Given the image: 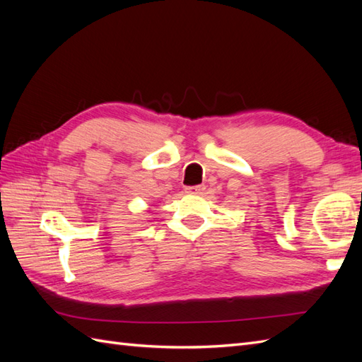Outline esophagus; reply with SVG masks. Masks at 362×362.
I'll return each instance as SVG.
<instances>
[{
	"label": "esophagus",
	"instance_id": "1",
	"mask_svg": "<svg viewBox=\"0 0 362 362\" xmlns=\"http://www.w3.org/2000/svg\"><path fill=\"white\" fill-rule=\"evenodd\" d=\"M185 191H187L188 194H202L203 191H205V185H197V187H188V188H185Z\"/></svg>",
	"mask_w": 362,
	"mask_h": 362
}]
</instances>
